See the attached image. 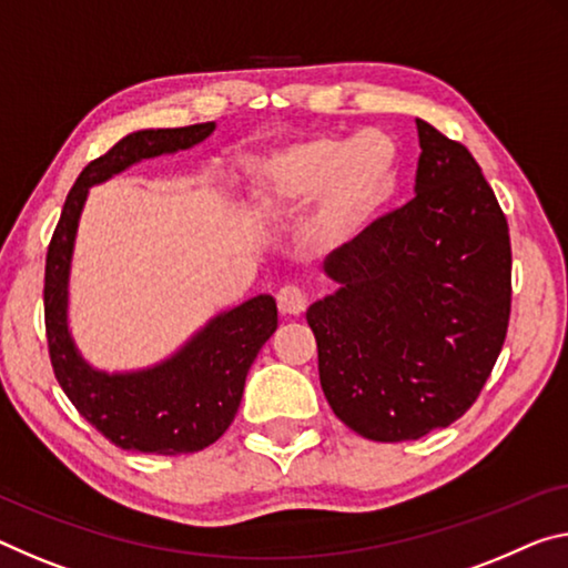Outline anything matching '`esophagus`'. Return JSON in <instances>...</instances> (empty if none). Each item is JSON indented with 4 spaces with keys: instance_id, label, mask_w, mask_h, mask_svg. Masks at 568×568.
<instances>
[{
    "instance_id": "esophagus-1",
    "label": "esophagus",
    "mask_w": 568,
    "mask_h": 568,
    "mask_svg": "<svg viewBox=\"0 0 568 568\" xmlns=\"http://www.w3.org/2000/svg\"><path fill=\"white\" fill-rule=\"evenodd\" d=\"M308 308V295L298 285H285L277 291V311L283 316H301Z\"/></svg>"
}]
</instances>
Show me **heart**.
Returning <instances> with one entry per match:
<instances>
[{"label": "heart", "mask_w": 568, "mask_h": 568, "mask_svg": "<svg viewBox=\"0 0 568 568\" xmlns=\"http://www.w3.org/2000/svg\"><path fill=\"white\" fill-rule=\"evenodd\" d=\"M397 179V149L382 131H362L351 141L316 136L257 159L250 192L267 214L316 200L301 227L313 250H338L362 232Z\"/></svg>", "instance_id": "b5f03b06"}]
</instances>
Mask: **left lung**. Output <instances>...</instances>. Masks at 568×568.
<instances>
[{"label": "left lung", "mask_w": 568, "mask_h": 568, "mask_svg": "<svg viewBox=\"0 0 568 568\" xmlns=\"http://www.w3.org/2000/svg\"><path fill=\"white\" fill-rule=\"evenodd\" d=\"M417 133V196L331 252L338 291L305 313L333 414L374 443L460 419L510 318L506 214L463 143L419 119Z\"/></svg>", "instance_id": "obj_1"}]
</instances>
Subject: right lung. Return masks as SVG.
<instances>
[{
    "instance_id": "add662e5",
    "label": "right lung",
    "mask_w": 568,
    "mask_h": 568,
    "mask_svg": "<svg viewBox=\"0 0 568 568\" xmlns=\"http://www.w3.org/2000/svg\"><path fill=\"white\" fill-rule=\"evenodd\" d=\"M214 123L146 129L123 136L80 171L62 206L44 263V331L55 376L75 409L115 447L133 453H200L235 419L257 351L277 328L273 295H255L214 316L161 364L108 374L90 366L68 328V285L78 222L90 186L103 184L143 159L192 149Z\"/></svg>"
}]
</instances>
